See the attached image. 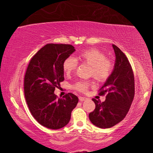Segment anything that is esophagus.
Wrapping results in <instances>:
<instances>
[{
	"label": "esophagus",
	"instance_id": "esophagus-1",
	"mask_svg": "<svg viewBox=\"0 0 153 153\" xmlns=\"http://www.w3.org/2000/svg\"><path fill=\"white\" fill-rule=\"evenodd\" d=\"M88 98H86V97H79V100H80V101L82 102V101H84V100H87Z\"/></svg>",
	"mask_w": 153,
	"mask_h": 153
}]
</instances>
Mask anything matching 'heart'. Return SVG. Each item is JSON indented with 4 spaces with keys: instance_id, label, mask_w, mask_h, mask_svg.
<instances>
[{
    "instance_id": "heart-1",
    "label": "heart",
    "mask_w": 153,
    "mask_h": 153,
    "mask_svg": "<svg viewBox=\"0 0 153 153\" xmlns=\"http://www.w3.org/2000/svg\"><path fill=\"white\" fill-rule=\"evenodd\" d=\"M78 61L82 64H87L90 66V75L92 76L98 82H104L109 78L113 70V63L111 59L106 58V55L101 51L90 48L82 51L76 59L68 57L63 63L64 73L69 75L76 70ZM92 83L86 80H81L74 84V88L81 92L87 91Z\"/></svg>"
}]
</instances>
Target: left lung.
I'll use <instances>...</instances> for the list:
<instances>
[{
  "label": "left lung",
  "mask_w": 153,
  "mask_h": 153,
  "mask_svg": "<svg viewBox=\"0 0 153 153\" xmlns=\"http://www.w3.org/2000/svg\"><path fill=\"white\" fill-rule=\"evenodd\" d=\"M116 60L113 71L99 90L98 95L106 94L104 102L92 98L95 109L89 114L94 126L109 128L120 123L128 113L135 94L134 76L128 58L117 46L113 45Z\"/></svg>",
  "instance_id": "1"
}]
</instances>
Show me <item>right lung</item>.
<instances>
[{"label":"right lung","instance_id":"obj_1","mask_svg":"<svg viewBox=\"0 0 153 153\" xmlns=\"http://www.w3.org/2000/svg\"><path fill=\"white\" fill-rule=\"evenodd\" d=\"M76 51L71 45L47 44L31 59L24 76V94L35 120L46 128L57 129L69 123L78 98L69 92L54 94L64 80L63 63Z\"/></svg>","mask_w":153,"mask_h":153}]
</instances>
